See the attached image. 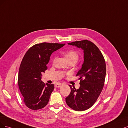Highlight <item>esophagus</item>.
<instances>
[{
    "label": "esophagus",
    "mask_w": 128,
    "mask_h": 128,
    "mask_svg": "<svg viewBox=\"0 0 128 128\" xmlns=\"http://www.w3.org/2000/svg\"><path fill=\"white\" fill-rule=\"evenodd\" d=\"M61 84H60V83H58V84H56L55 85V88H60V86H61Z\"/></svg>",
    "instance_id": "1"
}]
</instances>
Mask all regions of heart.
Here are the masks:
<instances>
[{
    "instance_id": "obj_1",
    "label": "heart",
    "mask_w": 128,
    "mask_h": 128,
    "mask_svg": "<svg viewBox=\"0 0 128 128\" xmlns=\"http://www.w3.org/2000/svg\"><path fill=\"white\" fill-rule=\"evenodd\" d=\"M66 58L67 59V60H72L75 62H77V60L79 59V55H78V53L74 50H70L68 51L65 55Z\"/></svg>"
}]
</instances>
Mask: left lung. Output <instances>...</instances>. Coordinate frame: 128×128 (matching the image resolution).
I'll list each match as a JSON object with an SVG mask.
<instances>
[{
	"label": "left lung",
	"mask_w": 128,
	"mask_h": 128,
	"mask_svg": "<svg viewBox=\"0 0 128 128\" xmlns=\"http://www.w3.org/2000/svg\"><path fill=\"white\" fill-rule=\"evenodd\" d=\"M81 48L84 52V62L76 76H79L80 88H71V92L65 98L67 105L76 111H83L94 104L103 89L106 68L105 61L99 48L87 40L68 43Z\"/></svg>",
	"instance_id": "obj_1"
}]
</instances>
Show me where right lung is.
<instances>
[{
	"mask_svg": "<svg viewBox=\"0 0 128 128\" xmlns=\"http://www.w3.org/2000/svg\"><path fill=\"white\" fill-rule=\"evenodd\" d=\"M65 44L43 42L34 44L26 53L20 63L18 84L28 108L37 110L44 108L49 100L54 89L53 84H45L42 79V73L47 69L52 54Z\"/></svg>",
	"mask_w": 128,
	"mask_h": 128,
	"instance_id": "add662e5",
	"label": "right lung"
}]
</instances>
